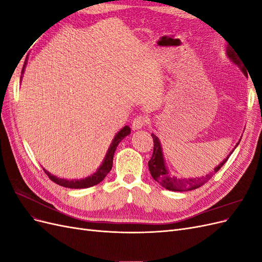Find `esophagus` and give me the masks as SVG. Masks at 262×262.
Returning a JSON list of instances; mask_svg holds the SVG:
<instances>
[{
  "label": "esophagus",
  "mask_w": 262,
  "mask_h": 262,
  "mask_svg": "<svg viewBox=\"0 0 262 262\" xmlns=\"http://www.w3.org/2000/svg\"><path fill=\"white\" fill-rule=\"evenodd\" d=\"M147 123V118L144 116H138L137 118L133 119L132 128L133 130H140Z\"/></svg>",
  "instance_id": "obj_1"
}]
</instances>
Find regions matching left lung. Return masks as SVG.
<instances>
[{"label": "left lung", "instance_id": "1", "mask_svg": "<svg viewBox=\"0 0 262 262\" xmlns=\"http://www.w3.org/2000/svg\"><path fill=\"white\" fill-rule=\"evenodd\" d=\"M226 53L228 55V58L231 59L235 63V64L238 66L243 70V72L245 73V70L243 69V67L241 64L242 62L239 60V57L236 54L235 50H233L232 48L227 47ZM152 138H153V142H154V149H153V155H152V157H150V160L148 162L149 172H150V175H152V177L154 178L155 181H157L158 184L162 185L164 188L171 190V191H184V190H185V191H188V190H193V189H196V188L203 186L205 182L209 181L213 177L214 173L217 172V170L226 163V161L228 160L229 156H231V154H232V153L229 154L225 158V160L217 166V167L214 168V171L208 173V175H205L203 177L188 178V179L177 178L175 176H171L169 171L167 170V168H166L160 140H158V138L153 133H152ZM233 150H232V152H233Z\"/></svg>", "mask_w": 262, "mask_h": 262}]
</instances>
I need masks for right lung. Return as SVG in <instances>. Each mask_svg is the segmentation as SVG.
<instances>
[{
  "label": "right lung",
  "instance_id": "add662e5",
  "mask_svg": "<svg viewBox=\"0 0 262 262\" xmlns=\"http://www.w3.org/2000/svg\"><path fill=\"white\" fill-rule=\"evenodd\" d=\"M25 66L26 63H24V67H23V71H21V74L24 73V70H25ZM131 132L130 128L128 125L123 126V128L119 131L115 139L113 140V143L110 144L109 148H108V152L104 158V162L100 165V167L97 169V171L93 173L92 176L87 177L85 179H81V180H67V179H62V178H58L51 173L46 170L43 168V171L48 175V177L55 182V184H58L59 186L62 187H66V188H72V189H84V188H89V187H93L95 185L99 184L100 181L104 180V178L108 175V172L112 170L113 168V160H114V154L116 152V148L118 146V144L120 143L121 140H123L126 136H129Z\"/></svg>",
  "mask_w": 262,
  "mask_h": 262
}]
</instances>
